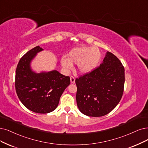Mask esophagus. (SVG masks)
I'll list each match as a JSON object with an SVG mask.
<instances>
[{
	"label": "esophagus",
	"mask_w": 148,
	"mask_h": 148,
	"mask_svg": "<svg viewBox=\"0 0 148 148\" xmlns=\"http://www.w3.org/2000/svg\"><path fill=\"white\" fill-rule=\"evenodd\" d=\"M70 80L72 84H74L75 83V78L73 77V76H71L70 77Z\"/></svg>",
	"instance_id": "obj_1"
}]
</instances>
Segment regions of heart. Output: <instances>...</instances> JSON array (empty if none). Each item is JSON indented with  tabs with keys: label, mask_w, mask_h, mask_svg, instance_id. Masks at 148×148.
<instances>
[{
	"label": "heart",
	"mask_w": 148,
	"mask_h": 148,
	"mask_svg": "<svg viewBox=\"0 0 148 148\" xmlns=\"http://www.w3.org/2000/svg\"><path fill=\"white\" fill-rule=\"evenodd\" d=\"M101 56L100 49L97 47H79L72 49L68 53V58L63 57L61 62L67 70L73 68V63L77 64L80 73L87 74L97 66Z\"/></svg>",
	"instance_id": "heart-1"
}]
</instances>
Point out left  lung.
<instances>
[{"label": "left lung", "instance_id": "8db88e82", "mask_svg": "<svg viewBox=\"0 0 148 148\" xmlns=\"http://www.w3.org/2000/svg\"><path fill=\"white\" fill-rule=\"evenodd\" d=\"M124 82L123 65L114 55L107 52L99 67L75 79L79 110L92 117L109 113L121 99Z\"/></svg>", "mask_w": 148, "mask_h": 148}]
</instances>
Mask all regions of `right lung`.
<instances>
[{
	"instance_id": "add662e5",
	"label": "right lung",
	"mask_w": 148,
	"mask_h": 148,
	"mask_svg": "<svg viewBox=\"0 0 148 148\" xmlns=\"http://www.w3.org/2000/svg\"><path fill=\"white\" fill-rule=\"evenodd\" d=\"M42 50L36 46L20 59L16 70L15 88L19 100L29 110L48 113L57 107L60 97L70 84V78L56 70L40 73L32 70L31 61Z\"/></svg>"
}]
</instances>
